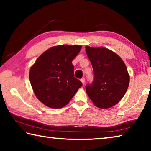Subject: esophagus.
<instances>
[{
    "label": "esophagus",
    "mask_w": 151,
    "mask_h": 151,
    "mask_svg": "<svg viewBox=\"0 0 151 151\" xmlns=\"http://www.w3.org/2000/svg\"><path fill=\"white\" fill-rule=\"evenodd\" d=\"M81 83H83V85H84L85 84V79L84 78H81Z\"/></svg>",
    "instance_id": "1"
}]
</instances>
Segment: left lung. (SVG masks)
<instances>
[{
  "instance_id": "obj_1",
  "label": "left lung",
  "mask_w": 151,
  "mask_h": 151,
  "mask_svg": "<svg viewBox=\"0 0 151 151\" xmlns=\"http://www.w3.org/2000/svg\"><path fill=\"white\" fill-rule=\"evenodd\" d=\"M85 48L94 73L93 82L86 86V93L96 106L109 109L121 100L129 87L127 66L118 55L106 48Z\"/></svg>"
}]
</instances>
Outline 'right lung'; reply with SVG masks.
I'll list each match as a JSON object with an SVG mask.
<instances>
[{"mask_svg":"<svg viewBox=\"0 0 151 151\" xmlns=\"http://www.w3.org/2000/svg\"><path fill=\"white\" fill-rule=\"evenodd\" d=\"M81 45H59L48 48L30 69L29 79L37 98L46 106L60 109L66 105L83 84L74 77L72 61Z\"/></svg>","mask_w":151,"mask_h":151,"instance_id":"add662e5","label":"right lung"}]
</instances>
